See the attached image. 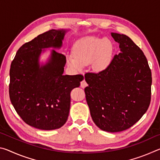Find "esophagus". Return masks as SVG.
I'll return each mask as SVG.
<instances>
[{"label": "esophagus", "instance_id": "1", "mask_svg": "<svg viewBox=\"0 0 160 160\" xmlns=\"http://www.w3.org/2000/svg\"><path fill=\"white\" fill-rule=\"evenodd\" d=\"M80 86H81V88H85V87L88 86V83H87V82H86L85 79H83L82 81H81Z\"/></svg>", "mask_w": 160, "mask_h": 160}]
</instances>
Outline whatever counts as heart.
Wrapping results in <instances>:
<instances>
[{
  "instance_id": "1",
  "label": "heart",
  "mask_w": 160,
  "mask_h": 160,
  "mask_svg": "<svg viewBox=\"0 0 160 160\" xmlns=\"http://www.w3.org/2000/svg\"><path fill=\"white\" fill-rule=\"evenodd\" d=\"M112 51V46L108 39H101L97 37H86L75 43L72 48L73 56H68L69 66L80 70L91 61L96 70L104 68L109 63Z\"/></svg>"
}]
</instances>
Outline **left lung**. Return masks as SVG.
Returning a JSON list of instances; mask_svg holds the SVG:
<instances>
[{
  "instance_id": "left-lung-1",
  "label": "left lung",
  "mask_w": 160,
  "mask_h": 160,
  "mask_svg": "<svg viewBox=\"0 0 160 160\" xmlns=\"http://www.w3.org/2000/svg\"><path fill=\"white\" fill-rule=\"evenodd\" d=\"M121 53L106 68L85 75L86 101L94 123L103 131H125L147 112L152 72L142 50L125 34L112 33Z\"/></svg>"
}]
</instances>
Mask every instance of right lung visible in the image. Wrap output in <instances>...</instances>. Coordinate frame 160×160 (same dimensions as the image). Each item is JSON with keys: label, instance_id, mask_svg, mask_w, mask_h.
Masks as SVG:
<instances>
[{"label": "right lung", "instance_id": "right-lung-1", "mask_svg": "<svg viewBox=\"0 0 160 160\" xmlns=\"http://www.w3.org/2000/svg\"><path fill=\"white\" fill-rule=\"evenodd\" d=\"M65 33L51 29L38 35L19 48L10 66V102L23 121L38 129H57L66 123L70 92L83 80L82 75H63L66 56L55 50L39 66L42 48H60Z\"/></svg>", "mask_w": 160, "mask_h": 160}]
</instances>
